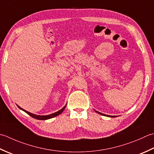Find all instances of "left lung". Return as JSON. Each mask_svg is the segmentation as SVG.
<instances>
[{
	"instance_id": "1",
	"label": "left lung",
	"mask_w": 154,
	"mask_h": 154,
	"mask_svg": "<svg viewBox=\"0 0 154 154\" xmlns=\"http://www.w3.org/2000/svg\"><path fill=\"white\" fill-rule=\"evenodd\" d=\"M97 113H98V114H101V115H102V116H108V117H111V118H114V117H116V116H108V115H106V114H102V113H100V112H97V111H96Z\"/></svg>"
}]
</instances>
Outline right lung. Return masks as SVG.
Segmentation results:
<instances>
[{
  "mask_svg": "<svg viewBox=\"0 0 154 154\" xmlns=\"http://www.w3.org/2000/svg\"><path fill=\"white\" fill-rule=\"evenodd\" d=\"M17 106L18 108H19L20 109H22V110H23L24 112H25L26 113V114H29V116H30L31 117H32L36 119V120H48V119H51L52 118H54L55 116H58L59 114H60L61 113L64 111V109H65L66 108V106H64V107L63 108H62L60 110H59L58 112H56L55 113H54V114H50V115H47V116H38V115H35V114H32V113L30 112H29L25 110V109H23V108H21L20 106H18L17 105Z\"/></svg>",
  "mask_w": 154,
  "mask_h": 154,
  "instance_id": "right-lung-1",
  "label": "right lung"
}]
</instances>
